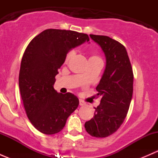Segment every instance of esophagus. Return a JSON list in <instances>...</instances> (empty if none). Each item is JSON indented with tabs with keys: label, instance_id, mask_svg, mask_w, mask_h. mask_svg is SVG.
I'll return each instance as SVG.
<instances>
[{
	"label": "esophagus",
	"instance_id": "esophagus-1",
	"mask_svg": "<svg viewBox=\"0 0 158 158\" xmlns=\"http://www.w3.org/2000/svg\"><path fill=\"white\" fill-rule=\"evenodd\" d=\"M85 103L82 100H79V106H85Z\"/></svg>",
	"mask_w": 158,
	"mask_h": 158
}]
</instances>
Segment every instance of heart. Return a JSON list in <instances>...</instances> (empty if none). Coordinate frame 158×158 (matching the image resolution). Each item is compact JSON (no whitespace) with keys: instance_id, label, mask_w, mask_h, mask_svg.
<instances>
[{"instance_id":"obj_1","label":"heart","mask_w":158,"mask_h":158,"mask_svg":"<svg viewBox=\"0 0 158 158\" xmlns=\"http://www.w3.org/2000/svg\"><path fill=\"white\" fill-rule=\"evenodd\" d=\"M73 54H74V51L73 50H70L69 52H68V53L66 55V57H65V63H67L69 61V60L72 58ZM101 60V58H100L98 56L95 55V54H92V55L90 56V58H89V60Z\"/></svg>"}]
</instances>
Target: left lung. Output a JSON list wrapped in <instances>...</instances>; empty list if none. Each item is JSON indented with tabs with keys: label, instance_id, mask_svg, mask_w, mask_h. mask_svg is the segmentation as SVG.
<instances>
[{
	"label": "left lung",
	"instance_id": "8db88e82",
	"mask_svg": "<svg viewBox=\"0 0 158 158\" xmlns=\"http://www.w3.org/2000/svg\"><path fill=\"white\" fill-rule=\"evenodd\" d=\"M101 47L106 67L99 84L100 105L85 128L95 138H106L116 131L126 118L133 94V70L125 47L107 36L89 35Z\"/></svg>",
	"mask_w": 158,
	"mask_h": 158
}]
</instances>
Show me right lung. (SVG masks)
<instances>
[{"label":"right lung","instance_id":"1","mask_svg":"<svg viewBox=\"0 0 158 158\" xmlns=\"http://www.w3.org/2000/svg\"><path fill=\"white\" fill-rule=\"evenodd\" d=\"M85 40H89L85 33L48 29L35 36L25 49L19 73L20 95L31 124L45 135L63 130L79 106L76 95L59 93L53 85L66 54Z\"/></svg>","mask_w":158,"mask_h":158}]
</instances>
